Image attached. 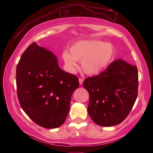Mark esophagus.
<instances>
[{
    "mask_svg": "<svg viewBox=\"0 0 153 153\" xmlns=\"http://www.w3.org/2000/svg\"><path fill=\"white\" fill-rule=\"evenodd\" d=\"M79 83H80V85L83 84V78H79Z\"/></svg>",
    "mask_w": 153,
    "mask_h": 153,
    "instance_id": "34e87169",
    "label": "esophagus"
}]
</instances>
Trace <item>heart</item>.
Here are the masks:
<instances>
[{
    "instance_id": "1",
    "label": "heart",
    "mask_w": 153,
    "mask_h": 153,
    "mask_svg": "<svg viewBox=\"0 0 153 153\" xmlns=\"http://www.w3.org/2000/svg\"><path fill=\"white\" fill-rule=\"evenodd\" d=\"M114 55V47L101 41H80L72 46L70 51L62 52L63 59L69 72H74L81 62L83 70L88 74H97L110 63Z\"/></svg>"
}]
</instances>
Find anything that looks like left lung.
I'll return each mask as SVG.
<instances>
[{
	"mask_svg": "<svg viewBox=\"0 0 153 153\" xmlns=\"http://www.w3.org/2000/svg\"><path fill=\"white\" fill-rule=\"evenodd\" d=\"M136 66L122 59L112 62L97 76L88 77L83 85L89 93L88 112L100 126L120 124L131 111L138 95Z\"/></svg>",
	"mask_w": 153,
	"mask_h": 153,
	"instance_id": "left-lung-1",
	"label": "left lung"
}]
</instances>
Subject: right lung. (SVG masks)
I'll return each instance as SVG.
<instances>
[{
	"label": "right lung",
	"instance_id": "right-lung-1",
	"mask_svg": "<svg viewBox=\"0 0 153 153\" xmlns=\"http://www.w3.org/2000/svg\"><path fill=\"white\" fill-rule=\"evenodd\" d=\"M17 96L22 109L33 122L47 129L63 124L79 79L62 70L56 56L33 42L16 66Z\"/></svg>",
	"mask_w": 153,
	"mask_h": 153
}]
</instances>
